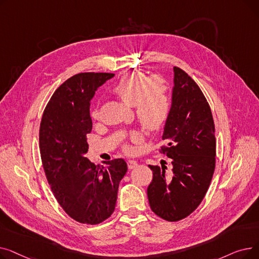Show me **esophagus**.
Masks as SVG:
<instances>
[{"mask_svg":"<svg viewBox=\"0 0 259 259\" xmlns=\"http://www.w3.org/2000/svg\"><path fill=\"white\" fill-rule=\"evenodd\" d=\"M127 164H128V168L129 169H134V168H137L138 167V161H135V160H131V159H129L128 161H127Z\"/></svg>","mask_w":259,"mask_h":259,"instance_id":"obj_1","label":"esophagus"}]
</instances>
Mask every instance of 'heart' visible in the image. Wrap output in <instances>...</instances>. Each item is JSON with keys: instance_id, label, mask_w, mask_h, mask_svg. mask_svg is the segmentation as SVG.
I'll list each match as a JSON object with an SVG mask.
<instances>
[{"instance_id": "b5f03b06", "label": "heart", "mask_w": 259, "mask_h": 259, "mask_svg": "<svg viewBox=\"0 0 259 259\" xmlns=\"http://www.w3.org/2000/svg\"><path fill=\"white\" fill-rule=\"evenodd\" d=\"M112 91L129 106H134L141 124L148 130L159 128L170 110L169 88L165 80L146 76L138 72L122 75L112 87ZM92 116L97 117L94 110Z\"/></svg>"}]
</instances>
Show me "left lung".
<instances>
[{
  "mask_svg": "<svg viewBox=\"0 0 259 259\" xmlns=\"http://www.w3.org/2000/svg\"><path fill=\"white\" fill-rule=\"evenodd\" d=\"M171 107L161 139L167 167L149 165L153 172L147 189L151 210L168 222L191 214L205 197L215 169L216 140L210 106L195 81L173 67Z\"/></svg>",
  "mask_w": 259,
  "mask_h": 259,
  "instance_id": "left-lung-1",
  "label": "left lung"
}]
</instances>
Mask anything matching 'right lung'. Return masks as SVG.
<instances>
[{
    "label": "right lung",
    "mask_w": 259,
    "mask_h": 259,
    "mask_svg": "<svg viewBox=\"0 0 259 259\" xmlns=\"http://www.w3.org/2000/svg\"><path fill=\"white\" fill-rule=\"evenodd\" d=\"M113 73H78L54 91L39 127V151L46 178L64 211L74 221L97 225L115 208L124 159L95 166L85 156L92 130L90 102Z\"/></svg>",
    "instance_id": "obj_1"
}]
</instances>
